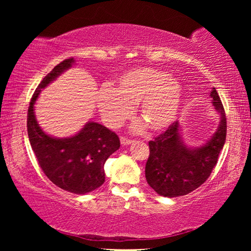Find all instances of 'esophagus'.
<instances>
[{"label":"esophagus","mask_w":251,"mask_h":251,"mask_svg":"<svg viewBox=\"0 0 251 251\" xmlns=\"http://www.w3.org/2000/svg\"><path fill=\"white\" fill-rule=\"evenodd\" d=\"M121 144L122 145H129V144H131V141L130 139H128V138H126V137H121Z\"/></svg>","instance_id":"esophagus-1"}]
</instances>
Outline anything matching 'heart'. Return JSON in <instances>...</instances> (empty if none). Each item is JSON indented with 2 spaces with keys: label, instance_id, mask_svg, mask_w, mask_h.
Instances as JSON below:
<instances>
[{
  "label": "heart",
  "instance_id": "heart-1",
  "mask_svg": "<svg viewBox=\"0 0 251 251\" xmlns=\"http://www.w3.org/2000/svg\"><path fill=\"white\" fill-rule=\"evenodd\" d=\"M181 100L180 83L165 72L151 67L125 72L117 78L115 87L106 85L96 97L100 116L110 128H117L128 120L133 115V106L138 104V117L154 133L173 124ZM144 124L136 125L134 130H142Z\"/></svg>",
  "mask_w": 251,
  "mask_h": 251
}]
</instances>
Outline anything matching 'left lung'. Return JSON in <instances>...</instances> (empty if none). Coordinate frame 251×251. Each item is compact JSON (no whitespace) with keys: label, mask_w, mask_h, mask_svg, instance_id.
<instances>
[{"label":"left lung","mask_w":251,"mask_h":251,"mask_svg":"<svg viewBox=\"0 0 251 251\" xmlns=\"http://www.w3.org/2000/svg\"><path fill=\"white\" fill-rule=\"evenodd\" d=\"M212 105L218 112L219 126L209 141L199 147H188L181 138L179 122L148 143L150 157L146 163V180L164 197L184 196L197 189L210 176L218 161L227 134L226 114L216 88L210 92Z\"/></svg>","instance_id":"1"}]
</instances>
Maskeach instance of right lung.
Returning a JSON list of instances; mask_svg holds the SVG:
<instances>
[{
    "instance_id": "1",
    "label": "right lung",
    "mask_w": 251,
    "mask_h": 251,
    "mask_svg": "<svg viewBox=\"0 0 251 251\" xmlns=\"http://www.w3.org/2000/svg\"><path fill=\"white\" fill-rule=\"evenodd\" d=\"M75 59L59 63L42 79L27 110V134L32 150L49 179L66 192L84 195L104 184V164L121 146L114 131L95 122H87L77 134L57 138L41 128L34 114L40 93L74 65Z\"/></svg>"
}]
</instances>
